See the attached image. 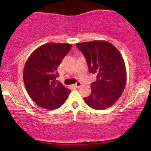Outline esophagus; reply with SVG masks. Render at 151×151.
I'll list each match as a JSON object with an SVG mask.
<instances>
[{
	"mask_svg": "<svg viewBox=\"0 0 151 151\" xmlns=\"http://www.w3.org/2000/svg\"><path fill=\"white\" fill-rule=\"evenodd\" d=\"M74 86H75L76 88H80V87L81 86V83H80V82H77V83L74 85Z\"/></svg>",
	"mask_w": 151,
	"mask_h": 151,
	"instance_id": "obj_1",
	"label": "esophagus"
}]
</instances>
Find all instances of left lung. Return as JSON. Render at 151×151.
<instances>
[{"instance_id": "obj_1", "label": "left lung", "mask_w": 151, "mask_h": 151, "mask_svg": "<svg viewBox=\"0 0 151 151\" xmlns=\"http://www.w3.org/2000/svg\"><path fill=\"white\" fill-rule=\"evenodd\" d=\"M84 54L89 71L96 74L91 84V93L84 98L93 109L101 110L112 106L122 95L126 83V68L121 52L106 41L76 44Z\"/></svg>"}]
</instances>
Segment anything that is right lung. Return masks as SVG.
<instances>
[{"mask_svg":"<svg viewBox=\"0 0 151 151\" xmlns=\"http://www.w3.org/2000/svg\"><path fill=\"white\" fill-rule=\"evenodd\" d=\"M71 44L47 43L34 50L25 62L23 80L31 99L46 109H55L64 103L71 93L56 82L57 68L69 52Z\"/></svg>","mask_w":151,"mask_h":151,"instance_id":"right-lung-1","label":"right lung"}]
</instances>
